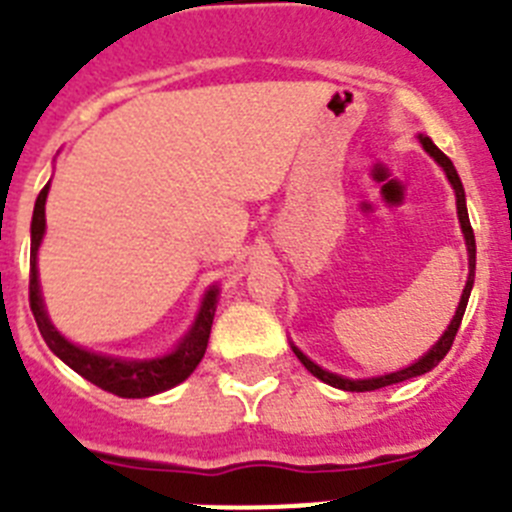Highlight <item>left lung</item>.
Returning <instances> with one entry per match:
<instances>
[{"instance_id": "8db88e82", "label": "left lung", "mask_w": 512, "mask_h": 512, "mask_svg": "<svg viewBox=\"0 0 512 512\" xmlns=\"http://www.w3.org/2000/svg\"><path fill=\"white\" fill-rule=\"evenodd\" d=\"M418 138H420V143H423L425 151H428L433 156V161H436V164L441 166L443 171H446V179H449L451 187H454L456 215H459L461 233H464V241H467V253H469V277H467V284H464V292H461V300H459V307H456V315H454V318H451L449 328L443 330V336L438 338V341L433 343L431 348H428V354H423L418 361H415V364L405 366V369H400V372L379 374V377H366V379L343 377V374L328 372V369L318 366L312 359H307V356L302 354L300 348H297L295 343H292V351H295V356L302 361V366H305L307 372H310L312 377H318L320 382L330 384V387H338V390H346V392H372V390H382V387H390V384L405 382V379L420 377V374H425V372H431L433 366H436L438 361L443 359V356L449 354L451 343H454V338H456V330H459L461 318H464V310H467L469 295H472L474 266H477V246H474V230H472V223H469L467 197H464V187H461V179H459V174H456L454 164H451V158L446 156V153H443V151H438L436 143H433V140L428 138V135H418Z\"/></svg>"}]
</instances>
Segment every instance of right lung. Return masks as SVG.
<instances>
[{
    "label": "right lung",
    "instance_id": "1",
    "mask_svg": "<svg viewBox=\"0 0 512 512\" xmlns=\"http://www.w3.org/2000/svg\"><path fill=\"white\" fill-rule=\"evenodd\" d=\"M48 189H51V182L40 189L38 200H35L33 223H30V310H33L43 341L76 374H81L92 384L102 387L104 392H112L117 397H133V400L135 397H151L184 382L197 369V364H200L207 351L217 295H220L217 284L207 289L192 328L184 333L182 341L176 343L169 354L153 356V359H122V356L97 354V351L76 346V343H71L69 338H63L58 333L56 325L48 318V312H45L43 295H40L38 248L45 235V197H48Z\"/></svg>",
    "mask_w": 512,
    "mask_h": 512
}]
</instances>
